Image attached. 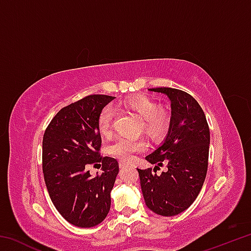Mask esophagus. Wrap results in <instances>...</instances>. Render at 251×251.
I'll use <instances>...</instances> for the list:
<instances>
[{"label":"esophagus","mask_w":251,"mask_h":251,"mask_svg":"<svg viewBox=\"0 0 251 251\" xmlns=\"http://www.w3.org/2000/svg\"><path fill=\"white\" fill-rule=\"evenodd\" d=\"M127 165H128V164L125 163L124 160H120V167H121V168H124V167H126Z\"/></svg>","instance_id":"obj_1"}]
</instances>
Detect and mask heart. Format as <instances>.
I'll list each match as a JSON object with an SVG mask.
<instances>
[{
    "instance_id": "obj_1",
    "label": "heart",
    "mask_w": 251,
    "mask_h": 251,
    "mask_svg": "<svg viewBox=\"0 0 251 251\" xmlns=\"http://www.w3.org/2000/svg\"><path fill=\"white\" fill-rule=\"evenodd\" d=\"M123 107L135 114L142 120L141 130H144L154 141H159L168 133L171 127V114L166 109L158 108L156 101L146 95H134L123 101ZM115 118V109L112 106H105L99 116V130L101 135L112 134L113 121ZM148 150V142L145 138L127 139L117 138L108 147L110 155L124 161H130L135 154Z\"/></svg>"
}]
</instances>
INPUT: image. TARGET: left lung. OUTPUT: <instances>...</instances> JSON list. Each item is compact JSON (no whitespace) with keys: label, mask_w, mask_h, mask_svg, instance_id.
Listing matches in <instances>:
<instances>
[{"label":"left lung","mask_w":251,"mask_h":251,"mask_svg":"<svg viewBox=\"0 0 251 251\" xmlns=\"http://www.w3.org/2000/svg\"><path fill=\"white\" fill-rule=\"evenodd\" d=\"M150 91L166 94L172 101L166 141L146 157L151 164L166 163L168 171L159 176L155 168L137 171L146 206L157 215L171 217L186 210L201 193L208 168L209 126L201 105L188 93L171 87Z\"/></svg>","instance_id":"obj_1"}]
</instances>
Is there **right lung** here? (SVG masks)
Returning <instances> with one entry per match:
<instances>
[{"instance_id": "obj_1", "label": "right lung", "mask_w": 251, "mask_h": 251, "mask_svg": "<svg viewBox=\"0 0 251 251\" xmlns=\"http://www.w3.org/2000/svg\"><path fill=\"white\" fill-rule=\"evenodd\" d=\"M115 97L94 94L63 107L43 136L42 168L50 201L70 224L94 227L107 216L118 161L100 156L99 116ZM102 166L92 177L88 167Z\"/></svg>"}]
</instances>
